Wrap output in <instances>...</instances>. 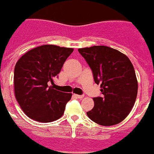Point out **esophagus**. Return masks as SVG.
<instances>
[{
  "label": "esophagus",
  "instance_id": "34e87169",
  "mask_svg": "<svg viewBox=\"0 0 154 154\" xmlns=\"http://www.w3.org/2000/svg\"><path fill=\"white\" fill-rule=\"evenodd\" d=\"M74 96L78 99H82L83 98V95H77V94H74Z\"/></svg>",
  "mask_w": 154,
  "mask_h": 154
}]
</instances>
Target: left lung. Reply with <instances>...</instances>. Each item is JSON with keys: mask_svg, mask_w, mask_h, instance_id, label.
Returning a JSON list of instances; mask_svg holds the SVG:
<instances>
[{"mask_svg": "<svg viewBox=\"0 0 154 154\" xmlns=\"http://www.w3.org/2000/svg\"><path fill=\"white\" fill-rule=\"evenodd\" d=\"M78 51L101 87L102 96L93 98L94 107L87 116L102 126L118 124L130 113L137 99L138 83L133 64L124 54L107 46Z\"/></svg>", "mask_w": 154, "mask_h": 154, "instance_id": "1", "label": "left lung"}]
</instances>
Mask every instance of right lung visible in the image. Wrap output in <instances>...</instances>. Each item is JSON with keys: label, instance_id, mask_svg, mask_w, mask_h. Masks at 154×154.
Listing matches in <instances>:
<instances>
[{"label": "right lung", "instance_id": "right-lung-1", "mask_svg": "<svg viewBox=\"0 0 154 154\" xmlns=\"http://www.w3.org/2000/svg\"><path fill=\"white\" fill-rule=\"evenodd\" d=\"M72 51L73 48L45 45L30 50L17 61L14 72V93L29 118L50 123L63 115L72 93L54 89L53 80Z\"/></svg>", "mask_w": 154, "mask_h": 154}]
</instances>
